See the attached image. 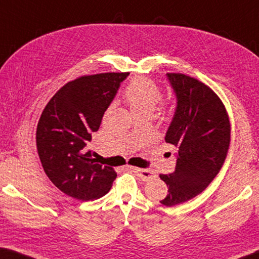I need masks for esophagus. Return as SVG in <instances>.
Instances as JSON below:
<instances>
[{
  "instance_id": "1",
  "label": "esophagus",
  "mask_w": 259,
  "mask_h": 259,
  "mask_svg": "<svg viewBox=\"0 0 259 259\" xmlns=\"http://www.w3.org/2000/svg\"><path fill=\"white\" fill-rule=\"evenodd\" d=\"M137 175V176L143 179V181H150L153 177H155V174L151 171V170L148 169H142V168H136V166H131L130 168Z\"/></svg>"
}]
</instances>
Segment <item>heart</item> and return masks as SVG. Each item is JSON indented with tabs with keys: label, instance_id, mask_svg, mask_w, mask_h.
<instances>
[{
	"label": "heart",
	"instance_id": "heart-1",
	"mask_svg": "<svg viewBox=\"0 0 259 259\" xmlns=\"http://www.w3.org/2000/svg\"><path fill=\"white\" fill-rule=\"evenodd\" d=\"M123 97L134 114L151 115L157 104L160 103L162 94L160 88L146 77H136L125 88Z\"/></svg>",
	"mask_w": 259,
	"mask_h": 259
}]
</instances>
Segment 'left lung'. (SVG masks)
I'll list each match as a JSON object with an SVG mask.
<instances>
[{"label": "left lung", "instance_id": "obj_1", "mask_svg": "<svg viewBox=\"0 0 259 259\" xmlns=\"http://www.w3.org/2000/svg\"><path fill=\"white\" fill-rule=\"evenodd\" d=\"M177 107L165 142L178 148L175 172L160 175L168 194L160 202L172 207L203 192L224 164L231 142L229 114L218 96L194 77L168 73Z\"/></svg>", "mask_w": 259, "mask_h": 259}]
</instances>
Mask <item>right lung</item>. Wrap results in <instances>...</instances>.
I'll list each match as a JSON object with an SVG mask.
<instances>
[{"label": "right lung", "mask_w": 259, "mask_h": 259, "mask_svg": "<svg viewBox=\"0 0 259 259\" xmlns=\"http://www.w3.org/2000/svg\"><path fill=\"white\" fill-rule=\"evenodd\" d=\"M128 75L102 73L77 77L61 87L43 109L36 129L38 157L48 178L68 196L90 201L111 190L116 172L97 163L87 144Z\"/></svg>", "instance_id": "1"}]
</instances>
